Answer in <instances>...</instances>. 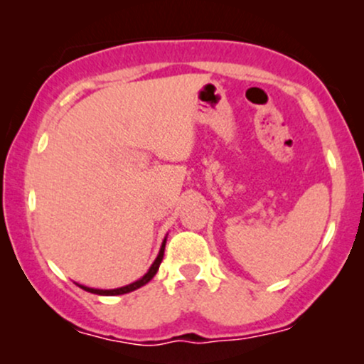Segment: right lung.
Instances as JSON below:
<instances>
[{"label":"right lung","mask_w":364,"mask_h":364,"mask_svg":"<svg viewBox=\"0 0 364 364\" xmlns=\"http://www.w3.org/2000/svg\"><path fill=\"white\" fill-rule=\"evenodd\" d=\"M164 246H166V241L164 243H162V246H161V252H159V255H157V258H156V262L152 263V267H150L149 269V272L144 275V277L141 279H139V281L136 282H133V284H128V286H124V287H119V289H109V291H104V289H92V287H85V286H80L82 289H85V291H89V292H94V294H101V296H116V294H127V292H132V291H135V289H139V287H141V286H145V284H147L150 279L154 277V275L157 274V270H159V265H161V262H162V257H164Z\"/></svg>","instance_id":"obj_1"}]
</instances>
